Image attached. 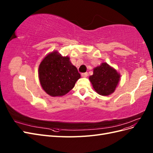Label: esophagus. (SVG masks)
I'll use <instances>...</instances> for the list:
<instances>
[{
  "label": "esophagus",
  "mask_w": 153,
  "mask_h": 153,
  "mask_svg": "<svg viewBox=\"0 0 153 153\" xmlns=\"http://www.w3.org/2000/svg\"><path fill=\"white\" fill-rule=\"evenodd\" d=\"M81 75H82V76H83V77H87V76H88V73H87V72H85V73H82L81 74Z\"/></svg>",
  "instance_id": "34e87169"
}]
</instances>
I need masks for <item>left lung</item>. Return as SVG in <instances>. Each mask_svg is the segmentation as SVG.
Segmentation results:
<instances>
[{"label": "left lung", "instance_id": "8db88e82", "mask_svg": "<svg viewBox=\"0 0 153 153\" xmlns=\"http://www.w3.org/2000/svg\"><path fill=\"white\" fill-rule=\"evenodd\" d=\"M120 79L117 71L107 63H102L94 69L89 80L94 90L100 95L108 96L114 92Z\"/></svg>", "mask_w": 153, "mask_h": 153}]
</instances>
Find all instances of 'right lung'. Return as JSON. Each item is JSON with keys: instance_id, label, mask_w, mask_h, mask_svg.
<instances>
[{"instance_id": "right-lung-1", "label": "right lung", "mask_w": 153, "mask_h": 153, "mask_svg": "<svg viewBox=\"0 0 153 153\" xmlns=\"http://www.w3.org/2000/svg\"><path fill=\"white\" fill-rule=\"evenodd\" d=\"M39 78L43 90L51 96L67 94L80 78L75 66L68 57H62L57 52H52L41 61Z\"/></svg>"}]
</instances>
